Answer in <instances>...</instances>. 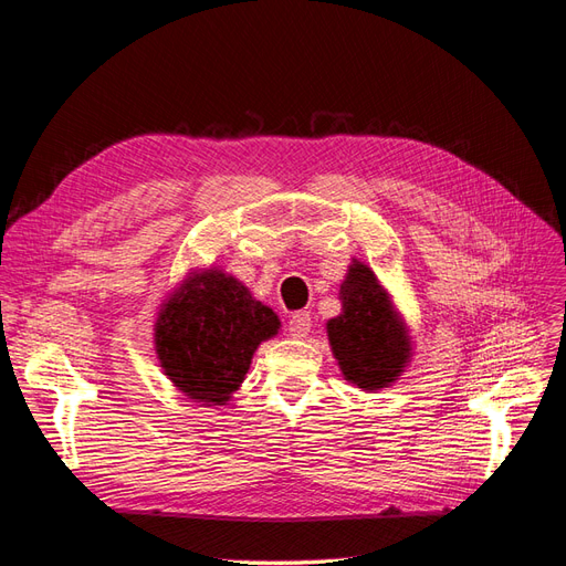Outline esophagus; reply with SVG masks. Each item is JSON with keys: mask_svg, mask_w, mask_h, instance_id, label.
I'll return each instance as SVG.
<instances>
[{"mask_svg": "<svg viewBox=\"0 0 566 566\" xmlns=\"http://www.w3.org/2000/svg\"><path fill=\"white\" fill-rule=\"evenodd\" d=\"M312 331V316L306 312H297L287 318V333L293 337H306Z\"/></svg>", "mask_w": 566, "mask_h": 566, "instance_id": "esophagus-1", "label": "esophagus"}]
</instances>
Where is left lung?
I'll return each mask as SVG.
<instances>
[{
    "mask_svg": "<svg viewBox=\"0 0 566 566\" xmlns=\"http://www.w3.org/2000/svg\"><path fill=\"white\" fill-rule=\"evenodd\" d=\"M342 314L328 321V339L345 380L361 389L394 382L410 358L403 323L370 266L354 262L339 285Z\"/></svg>",
    "mask_w": 566,
    "mask_h": 566,
    "instance_id": "1",
    "label": "left lung"
}]
</instances>
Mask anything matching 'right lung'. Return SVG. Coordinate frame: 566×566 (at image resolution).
<instances>
[{"mask_svg": "<svg viewBox=\"0 0 566 566\" xmlns=\"http://www.w3.org/2000/svg\"><path fill=\"white\" fill-rule=\"evenodd\" d=\"M281 328L279 316L217 269L188 276L156 323V352L188 399L224 406L241 387L254 349Z\"/></svg>", "mask_w": 566, "mask_h": 566, "instance_id": "1", "label": "right lung"}]
</instances>
